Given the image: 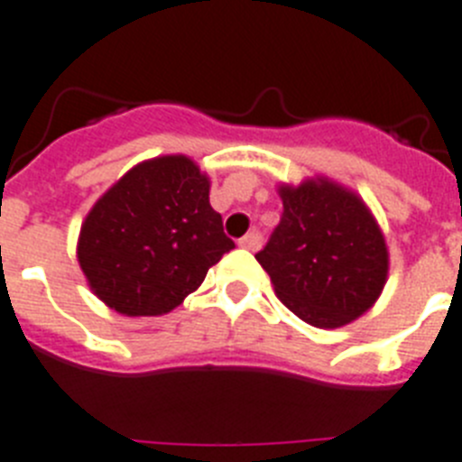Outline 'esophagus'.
Returning a JSON list of instances; mask_svg holds the SVG:
<instances>
[{
  "label": "esophagus",
  "mask_w": 462,
  "mask_h": 462,
  "mask_svg": "<svg viewBox=\"0 0 462 462\" xmlns=\"http://www.w3.org/2000/svg\"><path fill=\"white\" fill-rule=\"evenodd\" d=\"M240 247H245V250H257L259 245H262V236L257 234V231H250L247 236H243V238L238 240Z\"/></svg>",
  "instance_id": "esophagus-1"
}]
</instances>
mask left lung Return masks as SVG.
Here are the masks:
<instances>
[{
    "label": "left lung",
    "mask_w": 462,
    "mask_h": 462,
    "mask_svg": "<svg viewBox=\"0 0 462 462\" xmlns=\"http://www.w3.org/2000/svg\"><path fill=\"white\" fill-rule=\"evenodd\" d=\"M282 217L257 262L275 297L320 329H337L372 309L385 287L390 254L365 200L329 177L280 184Z\"/></svg>",
    "instance_id": "1"
}]
</instances>
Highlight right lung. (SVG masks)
Instances as JSON below:
<instances>
[{"label": "right lung", "mask_w": 462, "mask_h": 462, "mask_svg": "<svg viewBox=\"0 0 462 462\" xmlns=\"http://www.w3.org/2000/svg\"><path fill=\"white\" fill-rule=\"evenodd\" d=\"M234 240L210 205V177L184 153L133 165L81 224L79 266L121 315H163L200 287Z\"/></svg>", "instance_id": "right-lung-1"}]
</instances>
